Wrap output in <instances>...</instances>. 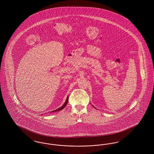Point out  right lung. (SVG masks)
I'll return each instance as SVG.
<instances>
[{
    "mask_svg": "<svg viewBox=\"0 0 154 154\" xmlns=\"http://www.w3.org/2000/svg\"><path fill=\"white\" fill-rule=\"evenodd\" d=\"M68 96L67 97V99H66V102H65V103L63 104V106H62L60 108H59L58 109H57V110H54V111H51V112H55V111H60V110H62V109H63L65 107H66V105H67V102H68Z\"/></svg>",
    "mask_w": 154,
    "mask_h": 154,
    "instance_id": "add662e5",
    "label": "right lung"
}]
</instances>
